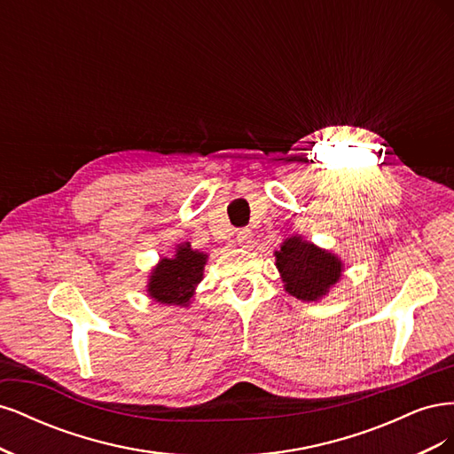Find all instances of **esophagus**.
<instances>
[{"label":"esophagus","mask_w":454,"mask_h":454,"mask_svg":"<svg viewBox=\"0 0 454 454\" xmlns=\"http://www.w3.org/2000/svg\"><path fill=\"white\" fill-rule=\"evenodd\" d=\"M237 242L240 246H248L252 242V229H240V231H237Z\"/></svg>","instance_id":"34e87169"}]
</instances>
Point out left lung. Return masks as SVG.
<instances>
[{
  "label": "left lung",
  "mask_w": 454,
  "mask_h": 454,
  "mask_svg": "<svg viewBox=\"0 0 454 454\" xmlns=\"http://www.w3.org/2000/svg\"><path fill=\"white\" fill-rule=\"evenodd\" d=\"M277 257V269L286 292L301 301H318L342 277V261L303 237L286 239Z\"/></svg>",
  "instance_id": "left-lung-1"
}]
</instances>
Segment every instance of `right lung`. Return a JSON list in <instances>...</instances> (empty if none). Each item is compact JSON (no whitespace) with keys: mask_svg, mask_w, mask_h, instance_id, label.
Instances as JSON below:
<instances>
[{"mask_svg":"<svg viewBox=\"0 0 454 454\" xmlns=\"http://www.w3.org/2000/svg\"><path fill=\"white\" fill-rule=\"evenodd\" d=\"M206 259L208 255L191 248L189 242L177 244L174 257H162L151 270L147 282L149 297L162 305L187 307L202 280Z\"/></svg>","mask_w":454,"mask_h":454,"instance_id":"add662e5","label":"right lung"}]
</instances>
